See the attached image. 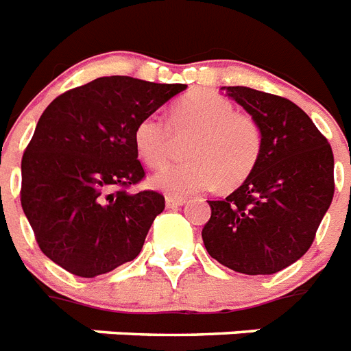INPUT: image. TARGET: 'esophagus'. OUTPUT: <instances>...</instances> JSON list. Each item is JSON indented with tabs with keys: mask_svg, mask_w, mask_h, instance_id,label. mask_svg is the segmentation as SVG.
<instances>
[{
	"mask_svg": "<svg viewBox=\"0 0 351 351\" xmlns=\"http://www.w3.org/2000/svg\"><path fill=\"white\" fill-rule=\"evenodd\" d=\"M186 203L184 197H178V195H168L167 197V206L168 208H178V206H183Z\"/></svg>",
	"mask_w": 351,
	"mask_h": 351,
	"instance_id": "1",
	"label": "esophagus"
}]
</instances>
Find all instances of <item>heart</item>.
<instances>
[{"instance_id": "1", "label": "heart", "mask_w": 351, "mask_h": 351, "mask_svg": "<svg viewBox=\"0 0 351 351\" xmlns=\"http://www.w3.org/2000/svg\"><path fill=\"white\" fill-rule=\"evenodd\" d=\"M190 141L184 147L189 161L161 168L150 178L156 190L168 195H189L214 189L239 186L259 161L263 132L254 117L235 112L226 97L193 90L172 106L170 117H143L134 132L139 158L158 168L170 158L176 138Z\"/></svg>"}]
</instances>
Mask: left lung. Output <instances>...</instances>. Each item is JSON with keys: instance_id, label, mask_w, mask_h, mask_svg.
Segmentation results:
<instances>
[{"instance_id": "8db88e82", "label": "left lung", "mask_w": 351, "mask_h": 351, "mask_svg": "<svg viewBox=\"0 0 351 351\" xmlns=\"http://www.w3.org/2000/svg\"><path fill=\"white\" fill-rule=\"evenodd\" d=\"M263 132L259 161L239 189L208 201L204 248L246 276H270L301 259L333 199L326 137L290 99L248 86H223Z\"/></svg>"}]
</instances>
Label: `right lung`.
Segmentation results:
<instances>
[{
  "label": "right lung",
  "mask_w": 351,
  "mask_h": 351,
  "mask_svg": "<svg viewBox=\"0 0 351 351\" xmlns=\"http://www.w3.org/2000/svg\"><path fill=\"white\" fill-rule=\"evenodd\" d=\"M184 88L108 75L45 108L21 159V206L50 261L97 277L139 255L165 197L127 192L145 178L134 132Z\"/></svg>",
  "instance_id": "obj_1"
}]
</instances>
